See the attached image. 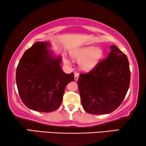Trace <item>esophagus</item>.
<instances>
[{
  "label": "esophagus",
  "instance_id": "esophagus-1",
  "mask_svg": "<svg viewBox=\"0 0 146 146\" xmlns=\"http://www.w3.org/2000/svg\"><path fill=\"white\" fill-rule=\"evenodd\" d=\"M78 78H79V74L77 73V72H76L74 74V80L75 81H78Z\"/></svg>",
  "mask_w": 146,
  "mask_h": 146
}]
</instances>
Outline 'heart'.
Returning <instances> with one entry per match:
<instances>
[{"instance_id": "obj_1", "label": "heart", "mask_w": 146, "mask_h": 146, "mask_svg": "<svg viewBox=\"0 0 146 146\" xmlns=\"http://www.w3.org/2000/svg\"><path fill=\"white\" fill-rule=\"evenodd\" d=\"M103 56L102 50L94 46H85L78 48L72 52L74 58L80 61V66L83 70H90L96 65ZM64 62L68 64L69 61L66 57H64Z\"/></svg>"}]
</instances>
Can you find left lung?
I'll use <instances>...</instances> for the list:
<instances>
[{
    "mask_svg": "<svg viewBox=\"0 0 146 146\" xmlns=\"http://www.w3.org/2000/svg\"><path fill=\"white\" fill-rule=\"evenodd\" d=\"M130 78L127 56L111 45L106 59L100 61L89 72L80 74L78 85L83 109L92 114L114 111L125 98Z\"/></svg>",
    "mask_w": 146,
    "mask_h": 146,
    "instance_id": "obj_1",
    "label": "left lung"
}]
</instances>
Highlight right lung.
Here are the masks:
<instances>
[{
	"label": "right lung",
	"mask_w": 146,
	"mask_h": 146,
	"mask_svg": "<svg viewBox=\"0 0 146 146\" xmlns=\"http://www.w3.org/2000/svg\"><path fill=\"white\" fill-rule=\"evenodd\" d=\"M49 42H36L26 50L16 70V83L23 104L35 111L50 113L61 106L66 85L74 74L62 70L61 57H53Z\"/></svg>",
	"instance_id": "obj_1"
}]
</instances>
